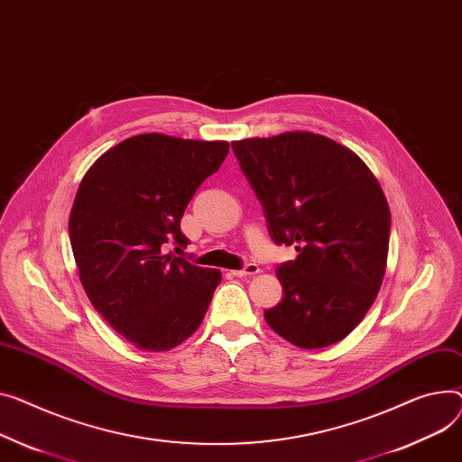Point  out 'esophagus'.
<instances>
[{
    "label": "esophagus",
    "mask_w": 462,
    "mask_h": 462,
    "mask_svg": "<svg viewBox=\"0 0 462 462\" xmlns=\"http://www.w3.org/2000/svg\"><path fill=\"white\" fill-rule=\"evenodd\" d=\"M258 273H260V267L256 263H247L243 269L232 271L234 276H247V274H258Z\"/></svg>",
    "instance_id": "obj_1"
}]
</instances>
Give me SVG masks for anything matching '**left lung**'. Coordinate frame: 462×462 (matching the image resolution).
Wrapping results in <instances>:
<instances>
[{"label": "left lung", "mask_w": 462, "mask_h": 462, "mask_svg": "<svg viewBox=\"0 0 462 462\" xmlns=\"http://www.w3.org/2000/svg\"><path fill=\"white\" fill-rule=\"evenodd\" d=\"M269 236L295 245L276 269L281 304L267 325L300 349L328 347L364 319L384 279L390 208L374 172L347 146L310 132L234 141Z\"/></svg>", "instance_id": "1"}]
</instances>
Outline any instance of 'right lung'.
Instances as JSON below:
<instances>
[{
	"instance_id": "right-lung-1",
	"label": "right lung",
	"mask_w": 462,
	"mask_h": 462,
	"mask_svg": "<svg viewBox=\"0 0 462 462\" xmlns=\"http://www.w3.org/2000/svg\"><path fill=\"white\" fill-rule=\"evenodd\" d=\"M228 148L226 141L143 134L102 153L79 183L69 219L79 281L100 316L143 351L188 340L221 282L217 269L163 249L189 243L181 215Z\"/></svg>"
}]
</instances>
